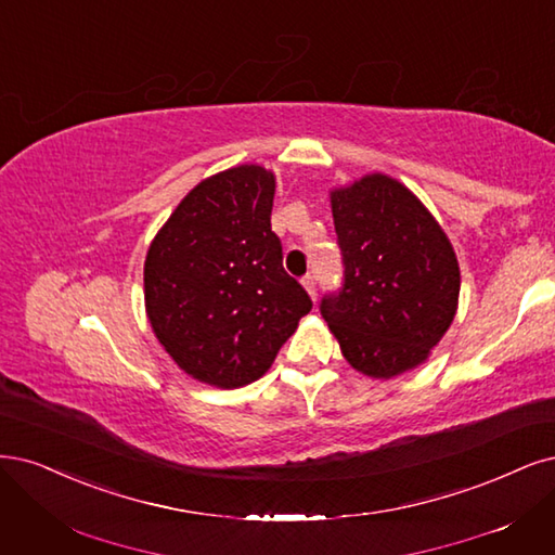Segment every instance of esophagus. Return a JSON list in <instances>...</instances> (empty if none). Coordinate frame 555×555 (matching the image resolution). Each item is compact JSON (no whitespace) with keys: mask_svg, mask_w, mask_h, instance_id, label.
I'll list each match as a JSON object with an SVG mask.
<instances>
[{"mask_svg":"<svg viewBox=\"0 0 555 555\" xmlns=\"http://www.w3.org/2000/svg\"><path fill=\"white\" fill-rule=\"evenodd\" d=\"M302 286H305V289H308V294L317 300V278H314V275H305V278H302Z\"/></svg>","mask_w":555,"mask_h":555,"instance_id":"1","label":"esophagus"}]
</instances>
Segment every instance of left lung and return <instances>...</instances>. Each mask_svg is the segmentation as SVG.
Segmentation results:
<instances>
[{
	"instance_id": "1",
	"label": "left lung",
	"mask_w": 555,
	"mask_h": 555,
	"mask_svg": "<svg viewBox=\"0 0 555 555\" xmlns=\"http://www.w3.org/2000/svg\"><path fill=\"white\" fill-rule=\"evenodd\" d=\"M344 280L321 317L349 365L392 378L427 360L456 312L460 263L409 188L370 175L331 193Z\"/></svg>"
}]
</instances>
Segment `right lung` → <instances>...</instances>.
I'll return each instance as SVG.
<instances>
[{
  "instance_id": "1",
  "label": "right lung",
  "mask_w": 555,
  "mask_h": 555,
  "mask_svg": "<svg viewBox=\"0 0 555 555\" xmlns=\"http://www.w3.org/2000/svg\"><path fill=\"white\" fill-rule=\"evenodd\" d=\"M273 195L275 177L259 165L220 171L190 190L149 247L151 328L202 384H253L312 310L308 292L282 266Z\"/></svg>"
}]
</instances>
